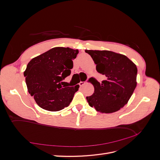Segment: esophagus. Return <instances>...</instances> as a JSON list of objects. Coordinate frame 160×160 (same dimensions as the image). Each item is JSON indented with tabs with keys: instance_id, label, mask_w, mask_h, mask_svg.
I'll return each instance as SVG.
<instances>
[{
	"instance_id": "obj_1",
	"label": "esophagus",
	"mask_w": 160,
	"mask_h": 160,
	"mask_svg": "<svg viewBox=\"0 0 160 160\" xmlns=\"http://www.w3.org/2000/svg\"><path fill=\"white\" fill-rule=\"evenodd\" d=\"M85 83H85V82H84V81H81L80 83H79V85L81 87V86H83V85H84Z\"/></svg>"
}]
</instances>
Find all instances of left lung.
Segmentation results:
<instances>
[{"instance_id": "obj_1", "label": "left lung", "mask_w": 160, "mask_h": 160, "mask_svg": "<svg viewBox=\"0 0 160 160\" xmlns=\"http://www.w3.org/2000/svg\"><path fill=\"white\" fill-rule=\"evenodd\" d=\"M96 64V70L105 75L100 83L93 77V94L87 97L91 108L101 113H111L127 104L137 85V67L125 55L110 51L85 50Z\"/></svg>"}]
</instances>
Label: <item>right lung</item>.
I'll list each match as a JSON object with an SVG mask.
<instances>
[{"mask_svg":"<svg viewBox=\"0 0 160 160\" xmlns=\"http://www.w3.org/2000/svg\"><path fill=\"white\" fill-rule=\"evenodd\" d=\"M78 53L69 47H54L28 62L24 72L27 89L40 108L58 111L69 105L79 85H62V81L70 75Z\"/></svg>","mask_w":160,"mask_h":160,"instance_id":"right-lung-1","label":"right lung"}]
</instances>
